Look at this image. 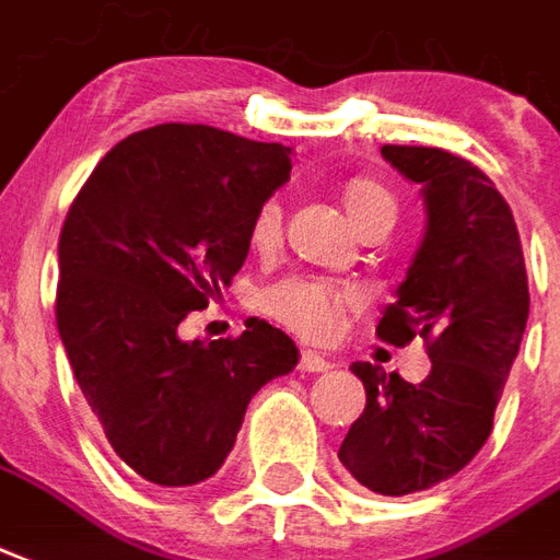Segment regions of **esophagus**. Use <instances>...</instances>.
Masks as SVG:
<instances>
[{
    "label": "esophagus",
    "instance_id": "obj_1",
    "mask_svg": "<svg viewBox=\"0 0 560 560\" xmlns=\"http://www.w3.org/2000/svg\"><path fill=\"white\" fill-rule=\"evenodd\" d=\"M329 368H332V362L323 359L320 353H314V350H302L300 353V371H305V374H323Z\"/></svg>",
    "mask_w": 560,
    "mask_h": 560
}]
</instances>
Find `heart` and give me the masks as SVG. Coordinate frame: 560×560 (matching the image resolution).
<instances>
[{
  "label": "heart",
  "mask_w": 560,
  "mask_h": 560,
  "mask_svg": "<svg viewBox=\"0 0 560 560\" xmlns=\"http://www.w3.org/2000/svg\"><path fill=\"white\" fill-rule=\"evenodd\" d=\"M343 207L359 231L374 225H395V196L371 177H353L343 186ZM281 237V205L269 198L252 217V243L258 248H272ZM260 312L288 326L291 332L308 341H329L341 332L350 314L362 312L364 293L353 284L312 279V276H288L264 288L258 296Z\"/></svg>",
  "instance_id": "1"
}]
</instances>
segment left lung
I'll return each instance as SVG.
<instances>
[{
	"label": "left lung",
	"mask_w": 560,
	"mask_h": 560,
	"mask_svg": "<svg viewBox=\"0 0 560 560\" xmlns=\"http://www.w3.org/2000/svg\"><path fill=\"white\" fill-rule=\"evenodd\" d=\"M383 156L421 184L428 228L376 338H424L433 368L407 383L355 362L368 404L338 459L368 490L409 495L457 475L492 433L528 320V276L511 207L478 165L418 144H383Z\"/></svg>",
	"instance_id": "8db88e82"
}]
</instances>
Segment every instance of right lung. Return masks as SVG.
I'll return each mask as SVG.
<instances>
[{
	"label": "right lung",
	"instance_id": "obj_1",
	"mask_svg": "<svg viewBox=\"0 0 560 560\" xmlns=\"http://www.w3.org/2000/svg\"><path fill=\"white\" fill-rule=\"evenodd\" d=\"M288 177L284 144L156 124L115 144L70 205L59 237L61 343L115 454L151 483L210 478L255 392L300 359L258 317L240 338L177 335L237 276L255 210Z\"/></svg>",
	"mask_w": 560,
	"mask_h": 560
}]
</instances>
